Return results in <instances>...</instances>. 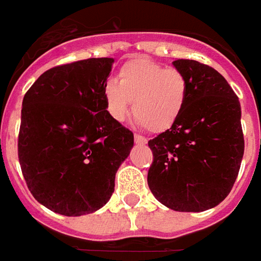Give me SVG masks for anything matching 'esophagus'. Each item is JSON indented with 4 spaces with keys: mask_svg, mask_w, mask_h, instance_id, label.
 Returning <instances> with one entry per match:
<instances>
[{
    "mask_svg": "<svg viewBox=\"0 0 261 261\" xmlns=\"http://www.w3.org/2000/svg\"><path fill=\"white\" fill-rule=\"evenodd\" d=\"M134 139H135V142L138 143V145H145V143H146V138H143V136H141V135H135Z\"/></svg>",
    "mask_w": 261,
    "mask_h": 261,
    "instance_id": "obj_1",
    "label": "esophagus"
}]
</instances>
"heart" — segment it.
<instances>
[{
    "mask_svg": "<svg viewBox=\"0 0 261 261\" xmlns=\"http://www.w3.org/2000/svg\"><path fill=\"white\" fill-rule=\"evenodd\" d=\"M188 97V82L179 70L165 69L145 57L126 61L118 82L103 86V100L112 118L123 122L132 109L134 116L148 130L159 134L174 126Z\"/></svg>",
    "mask_w": 261,
    "mask_h": 261,
    "instance_id": "heart-1",
    "label": "heart"
}]
</instances>
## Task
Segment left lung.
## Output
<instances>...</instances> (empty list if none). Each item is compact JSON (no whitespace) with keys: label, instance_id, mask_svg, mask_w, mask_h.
I'll return each instance as SVG.
<instances>
[{"label":"left lung","instance_id":"8db88e82","mask_svg":"<svg viewBox=\"0 0 261 261\" xmlns=\"http://www.w3.org/2000/svg\"><path fill=\"white\" fill-rule=\"evenodd\" d=\"M188 82V97L174 126L151 139L148 185L165 207L200 213L230 194L244 153L241 106L217 70L195 60L172 61Z\"/></svg>","mask_w":261,"mask_h":261}]
</instances>
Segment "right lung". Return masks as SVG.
<instances>
[{
    "label": "right lung",
    "instance_id": "right-lung-1",
    "mask_svg": "<svg viewBox=\"0 0 261 261\" xmlns=\"http://www.w3.org/2000/svg\"><path fill=\"white\" fill-rule=\"evenodd\" d=\"M113 59H87L44 71L22 99L18 159L30 192L57 214L102 208L134 148V134L110 116L103 86Z\"/></svg>",
    "mask_w": 261,
    "mask_h": 261
}]
</instances>
